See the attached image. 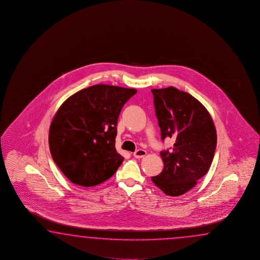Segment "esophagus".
Segmentation results:
<instances>
[{"label": "esophagus", "instance_id": "obj_1", "mask_svg": "<svg viewBox=\"0 0 260 260\" xmlns=\"http://www.w3.org/2000/svg\"><path fill=\"white\" fill-rule=\"evenodd\" d=\"M147 154V151L146 150H144V149H138V150H136L135 152H134V157L135 158H137V159H139V158H143Z\"/></svg>", "mask_w": 260, "mask_h": 260}]
</instances>
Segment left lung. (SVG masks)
<instances>
[{"label":"left lung","mask_w":260,"mask_h":260,"mask_svg":"<svg viewBox=\"0 0 260 260\" xmlns=\"http://www.w3.org/2000/svg\"><path fill=\"white\" fill-rule=\"evenodd\" d=\"M161 139L173 138L171 149L160 151L164 169L152 182L169 196L193 188L210 168L216 147L213 119L199 100L173 86L151 89Z\"/></svg>","instance_id":"8db88e82"}]
</instances>
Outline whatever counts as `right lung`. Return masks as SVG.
I'll use <instances>...</instances> for the list:
<instances>
[{"mask_svg":"<svg viewBox=\"0 0 260 260\" xmlns=\"http://www.w3.org/2000/svg\"><path fill=\"white\" fill-rule=\"evenodd\" d=\"M136 89L95 84L71 95L49 129L53 160L69 180L94 187L112 177L123 157L115 149L117 122Z\"/></svg>","mask_w":260,"mask_h":260,"instance_id":"add662e5","label":"right lung"}]
</instances>
